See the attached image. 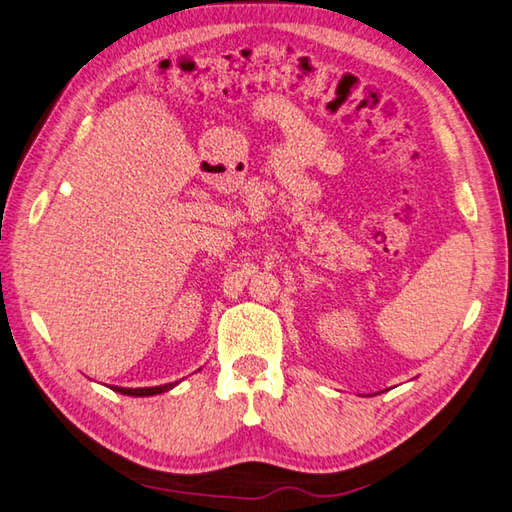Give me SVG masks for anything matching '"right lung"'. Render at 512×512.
I'll return each instance as SVG.
<instances>
[{
	"label": "right lung",
	"instance_id": "obj_1",
	"mask_svg": "<svg viewBox=\"0 0 512 512\" xmlns=\"http://www.w3.org/2000/svg\"><path fill=\"white\" fill-rule=\"evenodd\" d=\"M176 383H165V385H156V388H120V385H113L115 392L120 394H127V397H153V394H162V392H169L171 388H176Z\"/></svg>",
	"mask_w": 512,
	"mask_h": 512
}]
</instances>
